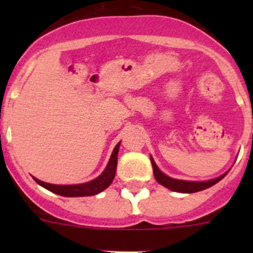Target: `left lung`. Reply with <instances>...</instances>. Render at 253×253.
I'll return each mask as SVG.
<instances>
[{
    "instance_id": "8db88e82",
    "label": "left lung",
    "mask_w": 253,
    "mask_h": 253,
    "mask_svg": "<svg viewBox=\"0 0 253 253\" xmlns=\"http://www.w3.org/2000/svg\"><path fill=\"white\" fill-rule=\"evenodd\" d=\"M150 162H152V165H153V174H154L155 180H157L160 185L164 186V187L180 193H193V192H198V191H203L206 190V188L211 187V186L215 185L216 182H219L221 178L225 177V175L230 171V169H229L228 171L224 172L223 175L218 176V177L215 178H211V180H208V181L177 180V178H172L170 177V176H168L167 174H164L163 171H160V169L157 167V164H155L152 155H150Z\"/></svg>"
}]
</instances>
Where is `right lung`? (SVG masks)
Wrapping results in <instances>:
<instances>
[{
    "label": "right lung",
    "instance_id": "1",
    "mask_svg": "<svg viewBox=\"0 0 253 253\" xmlns=\"http://www.w3.org/2000/svg\"><path fill=\"white\" fill-rule=\"evenodd\" d=\"M120 143L121 142L117 143L116 147L112 150L110 160H109L104 171L98 177L91 181H88V182L78 183V185H53V183L40 181L37 177L33 178H34L35 182L39 183L40 186L46 188L50 192L63 196V197H86V196L98 195V193L103 192L105 188H108L111 185L112 180H114L115 174H116L117 154H119Z\"/></svg>",
    "mask_w": 253,
    "mask_h": 253
}]
</instances>
